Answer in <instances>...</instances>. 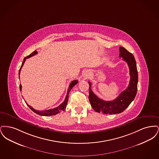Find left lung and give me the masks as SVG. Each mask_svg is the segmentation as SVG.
Masks as SVG:
<instances>
[{
    "label": "left lung",
    "instance_id": "1",
    "mask_svg": "<svg viewBox=\"0 0 159 159\" xmlns=\"http://www.w3.org/2000/svg\"><path fill=\"white\" fill-rule=\"evenodd\" d=\"M119 51V57H122L123 60L127 62L129 68L130 79L128 87L114 100L106 101L99 98L94 94L93 91L91 90V83L89 82V100L92 107L96 112L107 114L120 113L130 105L136 96L138 76L135 57L132 53L129 52L123 47L120 46Z\"/></svg>",
    "mask_w": 159,
    "mask_h": 159
}]
</instances>
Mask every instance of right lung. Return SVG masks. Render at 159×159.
<instances>
[{
  "label": "right lung",
  "mask_w": 159,
  "mask_h": 159,
  "mask_svg": "<svg viewBox=\"0 0 159 159\" xmlns=\"http://www.w3.org/2000/svg\"><path fill=\"white\" fill-rule=\"evenodd\" d=\"M37 53H38V52H37L36 51H34L33 52H32V53H31L30 55H29V56H27V57H26L24 58L23 63H22V65H21V68H20V70H19V78H20V74L21 70V68L23 67V66L24 65L25 61L26 60V59L30 58L31 57H33V55H36V54H37ZM77 83H78V81H77V80H73V81H72V82H71V83L70 84L69 88H68V91H67V95H66V98H65L64 101L61 104H60V106H58V107H56V108H54L53 109H49V110H43V111L36 110H34L33 107H31L30 106H29L27 102H25V103L27 104V105L28 106V107L30 108L31 110L33 112H34L35 113L39 114V115L44 116H53V115H55V114H57L59 113L62 110V111H64V110H65V109H66V106H67V102H68V94H69V92H70V90L73 88V87L75 85H76V84ZM21 88H22V86H21V84H20V91H21Z\"/></svg>",
  "instance_id": "1"
}]
</instances>
